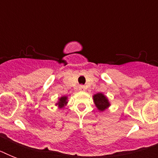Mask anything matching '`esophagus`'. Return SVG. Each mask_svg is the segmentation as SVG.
<instances>
[{
    "label": "esophagus",
    "mask_w": 158,
    "mask_h": 158,
    "mask_svg": "<svg viewBox=\"0 0 158 158\" xmlns=\"http://www.w3.org/2000/svg\"><path fill=\"white\" fill-rule=\"evenodd\" d=\"M79 91H85V87L84 85H80L79 88Z\"/></svg>",
    "instance_id": "esophagus-1"
}]
</instances>
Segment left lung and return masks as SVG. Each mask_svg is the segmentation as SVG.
Returning <instances> with one entry per match:
<instances>
[{"mask_svg":"<svg viewBox=\"0 0 158 158\" xmlns=\"http://www.w3.org/2000/svg\"><path fill=\"white\" fill-rule=\"evenodd\" d=\"M93 98H94V104L98 108V110L100 111H103L110 106L108 98L102 93H98L97 94H94Z\"/></svg>","mask_w":158,"mask_h":158,"instance_id":"8db88e82","label":"left lung"}]
</instances>
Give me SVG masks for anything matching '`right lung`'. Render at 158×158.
I'll list each match as a JSON object with an SVG mask.
<instances>
[{
    "label": "right lung",
    "mask_w": 158,
    "mask_h": 158,
    "mask_svg": "<svg viewBox=\"0 0 158 158\" xmlns=\"http://www.w3.org/2000/svg\"><path fill=\"white\" fill-rule=\"evenodd\" d=\"M67 103H68V98L66 96H62L58 99V102L56 103V106H58L59 108H62L64 106H66Z\"/></svg>",
    "instance_id": "1"
}]
</instances>
